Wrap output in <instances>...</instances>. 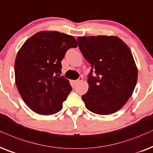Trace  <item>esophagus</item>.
<instances>
[{"mask_svg": "<svg viewBox=\"0 0 153 153\" xmlns=\"http://www.w3.org/2000/svg\"><path fill=\"white\" fill-rule=\"evenodd\" d=\"M82 78H81V77H80V78H79L78 80H73V84L76 85V84H78V83H79L80 82H81V81H82Z\"/></svg>", "mask_w": 153, "mask_h": 153, "instance_id": "obj_1", "label": "esophagus"}]
</instances>
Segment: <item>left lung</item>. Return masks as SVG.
<instances>
[{"label":"left lung","mask_w":153,"mask_h":153,"mask_svg":"<svg viewBox=\"0 0 153 153\" xmlns=\"http://www.w3.org/2000/svg\"><path fill=\"white\" fill-rule=\"evenodd\" d=\"M77 40L91 65L88 91L82 96L86 108L100 115L119 111L132 95L138 79L130 49L116 36H79ZM93 71L95 76H92Z\"/></svg>","instance_id":"left-lung-1"}]
</instances>
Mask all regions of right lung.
<instances>
[{
    "label": "right lung",
    "instance_id": "add662e5",
    "mask_svg": "<svg viewBox=\"0 0 153 153\" xmlns=\"http://www.w3.org/2000/svg\"><path fill=\"white\" fill-rule=\"evenodd\" d=\"M77 46L73 36L42 31L29 38L19 50L15 62V83L23 101L35 113L51 115L62 109L72 88L68 80L57 74L61 73V61L66 51Z\"/></svg>",
    "mask_w": 153,
    "mask_h": 153
}]
</instances>
